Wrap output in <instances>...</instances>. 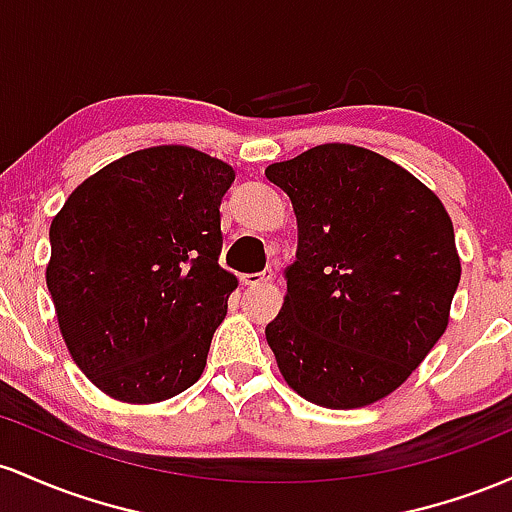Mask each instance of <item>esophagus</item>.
Instances as JSON below:
<instances>
[{"instance_id": "obj_1", "label": "esophagus", "mask_w": 512, "mask_h": 512, "mask_svg": "<svg viewBox=\"0 0 512 512\" xmlns=\"http://www.w3.org/2000/svg\"><path fill=\"white\" fill-rule=\"evenodd\" d=\"M275 278V273L271 271V268H266V271L263 273H246V275H241V283L244 285H263V283H268V280H273Z\"/></svg>"}]
</instances>
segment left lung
<instances>
[{
	"mask_svg": "<svg viewBox=\"0 0 512 512\" xmlns=\"http://www.w3.org/2000/svg\"><path fill=\"white\" fill-rule=\"evenodd\" d=\"M266 176L290 195L300 237L266 326L285 382L326 409L392 394L445 333L462 273L450 215L409 171L355 145L312 147Z\"/></svg>",
	"mask_w": 512,
	"mask_h": 512,
	"instance_id": "8db88e82",
	"label": "left lung"
}]
</instances>
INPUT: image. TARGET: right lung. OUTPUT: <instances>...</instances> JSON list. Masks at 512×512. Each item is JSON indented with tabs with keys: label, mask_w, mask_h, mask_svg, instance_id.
Returning <instances> with one entry per match:
<instances>
[{
	"label": "right lung",
	"mask_w": 512,
	"mask_h": 512,
	"mask_svg": "<svg viewBox=\"0 0 512 512\" xmlns=\"http://www.w3.org/2000/svg\"><path fill=\"white\" fill-rule=\"evenodd\" d=\"M232 166L164 145L108 164L50 225L45 271L62 338L101 392L128 404L203 375L237 278L220 268Z\"/></svg>",
	"instance_id": "1"
}]
</instances>
